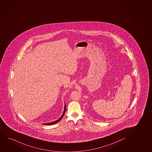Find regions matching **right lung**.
Instances as JSON below:
<instances>
[{"label": "right lung", "instance_id": "obj_1", "mask_svg": "<svg viewBox=\"0 0 152 152\" xmlns=\"http://www.w3.org/2000/svg\"><path fill=\"white\" fill-rule=\"evenodd\" d=\"M66 104H65V106H64V110L63 113L62 114V115H61V117L58 119L57 120H56V121H53V122H50V123H42V124H44V125H53V124H56V123H58V122L59 121H61V119L63 118V117H64V115H65V113L66 112Z\"/></svg>", "mask_w": 152, "mask_h": 152}]
</instances>
